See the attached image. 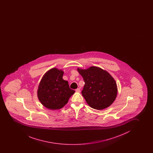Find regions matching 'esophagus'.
I'll list each match as a JSON object with an SVG mask.
<instances>
[{"label":"esophagus","mask_w":153,"mask_h":153,"mask_svg":"<svg viewBox=\"0 0 153 153\" xmlns=\"http://www.w3.org/2000/svg\"><path fill=\"white\" fill-rule=\"evenodd\" d=\"M75 91L76 92H77V93H80V88H77L76 89Z\"/></svg>","instance_id":"obj_1"}]
</instances>
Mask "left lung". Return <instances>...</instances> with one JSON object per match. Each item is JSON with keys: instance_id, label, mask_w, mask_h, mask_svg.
I'll return each mask as SVG.
<instances>
[{"instance_id": "1", "label": "left lung", "mask_w": 153, "mask_h": 153, "mask_svg": "<svg viewBox=\"0 0 153 153\" xmlns=\"http://www.w3.org/2000/svg\"><path fill=\"white\" fill-rule=\"evenodd\" d=\"M77 71L84 80L82 94L89 106L97 110L111 106L117 94V84L113 77L97 67L78 68Z\"/></svg>"}]
</instances>
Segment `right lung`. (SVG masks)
I'll return each instance as SVG.
<instances>
[{
	"mask_svg": "<svg viewBox=\"0 0 153 153\" xmlns=\"http://www.w3.org/2000/svg\"><path fill=\"white\" fill-rule=\"evenodd\" d=\"M63 74L62 70L51 69L45 74L39 85L38 98L49 109L62 108L75 92L69 88L68 82L62 79Z\"/></svg>",
	"mask_w": 153,
	"mask_h": 153,
	"instance_id": "add662e5",
	"label": "right lung"
}]
</instances>
